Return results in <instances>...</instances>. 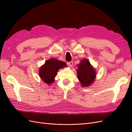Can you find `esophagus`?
<instances>
[{
    "instance_id": "esophagus-1",
    "label": "esophagus",
    "mask_w": 132,
    "mask_h": 132,
    "mask_svg": "<svg viewBox=\"0 0 132 132\" xmlns=\"http://www.w3.org/2000/svg\"><path fill=\"white\" fill-rule=\"evenodd\" d=\"M68 65L70 67H72L73 65V62H70L68 63Z\"/></svg>"
}]
</instances>
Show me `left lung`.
I'll return each instance as SVG.
<instances>
[{
  "mask_svg": "<svg viewBox=\"0 0 132 132\" xmlns=\"http://www.w3.org/2000/svg\"><path fill=\"white\" fill-rule=\"evenodd\" d=\"M77 66V77L82 87H88L93 84L96 78V72L89 59H81Z\"/></svg>",
  "mask_w": 132,
  "mask_h": 132,
  "instance_id": "8db88e82",
  "label": "left lung"
}]
</instances>
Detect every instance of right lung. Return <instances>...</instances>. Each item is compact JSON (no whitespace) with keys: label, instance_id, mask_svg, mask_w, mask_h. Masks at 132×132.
I'll use <instances>...</instances> for the list:
<instances>
[{"label":"right lung","instance_id":"right-lung-1","mask_svg":"<svg viewBox=\"0 0 132 132\" xmlns=\"http://www.w3.org/2000/svg\"><path fill=\"white\" fill-rule=\"evenodd\" d=\"M66 67L67 64L65 62L55 58H50L40 67L39 76L44 82L51 85L54 82L59 69Z\"/></svg>","mask_w":132,"mask_h":132}]
</instances>
